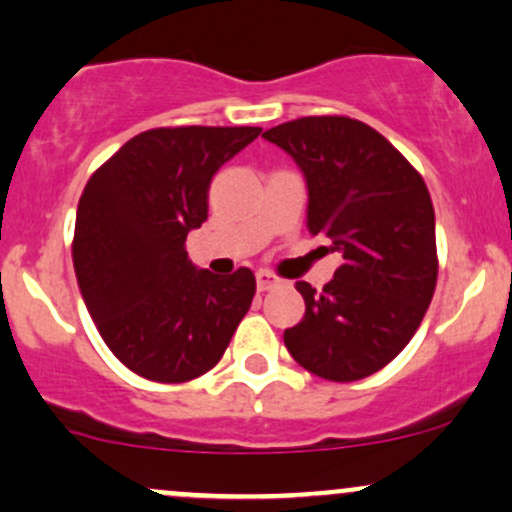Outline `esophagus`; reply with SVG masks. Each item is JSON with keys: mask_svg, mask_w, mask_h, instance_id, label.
<instances>
[{"mask_svg": "<svg viewBox=\"0 0 512 512\" xmlns=\"http://www.w3.org/2000/svg\"><path fill=\"white\" fill-rule=\"evenodd\" d=\"M277 284H279V279L274 277L272 272H267V269H260V272H257V289H260V291L274 289Z\"/></svg>", "mask_w": 512, "mask_h": 512, "instance_id": "obj_1", "label": "esophagus"}]
</instances>
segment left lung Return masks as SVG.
<instances>
[{"mask_svg":"<svg viewBox=\"0 0 512 512\" xmlns=\"http://www.w3.org/2000/svg\"><path fill=\"white\" fill-rule=\"evenodd\" d=\"M308 184V233L342 255L335 277L284 330L291 357L320 379L359 381L391 362L423 323L437 284L435 209L423 177L367 123L303 116L262 133Z\"/></svg>","mask_w":512,"mask_h":512,"instance_id":"1","label":"left lung"}]
</instances>
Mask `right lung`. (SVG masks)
<instances>
[{"label": "right lung", "mask_w": 512, "mask_h": 512, "mask_svg": "<svg viewBox=\"0 0 512 512\" xmlns=\"http://www.w3.org/2000/svg\"><path fill=\"white\" fill-rule=\"evenodd\" d=\"M262 133L255 126H165L123 143L89 177L72 238L77 284L106 347L157 384L206 374L255 296L247 267L196 272L184 243L209 218V184Z\"/></svg>", "instance_id": "1"}]
</instances>
